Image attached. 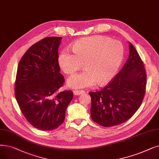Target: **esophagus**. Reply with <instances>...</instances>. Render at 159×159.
<instances>
[{"label":"esophagus","instance_id":"esophagus-1","mask_svg":"<svg viewBox=\"0 0 159 159\" xmlns=\"http://www.w3.org/2000/svg\"><path fill=\"white\" fill-rule=\"evenodd\" d=\"M83 93H84V90H77V89H76V90L73 91V93L75 95H79Z\"/></svg>","mask_w":159,"mask_h":159}]
</instances>
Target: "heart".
Returning a JSON list of instances; mask_svg holds the SVG:
<instances>
[{
	"mask_svg": "<svg viewBox=\"0 0 159 159\" xmlns=\"http://www.w3.org/2000/svg\"><path fill=\"white\" fill-rule=\"evenodd\" d=\"M73 53L61 51L58 57L59 66L65 73L77 72L84 64L85 70L68 79V86L73 88L92 87L97 82L105 84L116 75L122 62L124 48L118 40L104 36L81 38L71 45Z\"/></svg>",
	"mask_w": 159,
	"mask_h": 159,
	"instance_id": "1",
	"label": "heart"
}]
</instances>
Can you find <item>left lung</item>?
I'll list each match as a JSON object with an SVG mask.
<instances>
[{"mask_svg": "<svg viewBox=\"0 0 159 159\" xmlns=\"http://www.w3.org/2000/svg\"><path fill=\"white\" fill-rule=\"evenodd\" d=\"M121 70L99 91L89 92L92 119L103 127L120 125L140 107L146 93L147 75L143 61L132 43Z\"/></svg>", "mask_w": 159, "mask_h": 159, "instance_id": "8db88e82", "label": "left lung"}]
</instances>
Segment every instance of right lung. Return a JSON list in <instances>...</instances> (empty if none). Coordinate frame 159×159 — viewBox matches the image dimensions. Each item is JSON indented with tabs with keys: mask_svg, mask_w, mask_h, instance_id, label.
<instances>
[{
	"mask_svg": "<svg viewBox=\"0 0 159 159\" xmlns=\"http://www.w3.org/2000/svg\"><path fill=\"white\" fill-rule=\"evenodd\" d=\"M61 37H47L32 45L20 58L15 82V96L30 124L51 130L63 123L73 92H60L65 82L58 62Z\"/></svg>",
	"mask_w": 159,
	"mask_h": 159,
	"instance_id": "add662e5",
	"label": "right lung"
}]
</instances>
